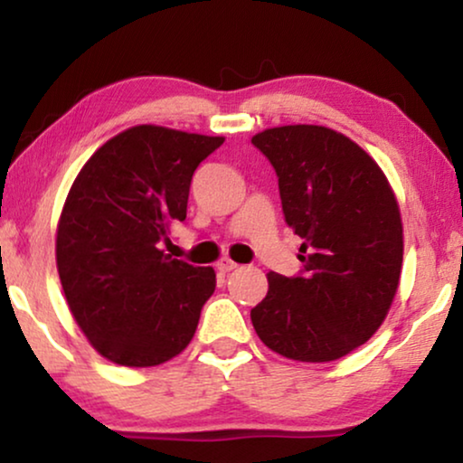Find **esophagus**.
<instances>
[{
	"instance_id": "obj_1",
	"label": "esophagus",
	"mask_w": 463,
	"mask_h": 463,
	"mask_svg": "<svg viewBox=\"0 0 463 463\" xmlns=\"http://www.w3.org/2000/svg\"><path fill=\"white\" fill-rule=\"evenodd\" d=\"M238 268V263H233L232 259H221V261L217 263V269L223 271V274H227V271H233Z\"/></svg>"
}]
</instances>
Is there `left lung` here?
<instances>
[{
    "label": "left lung",
    "mask_w": 463,
    "mask_h": 463,
    "mask_svg": "<svg viewBox=\"0 0 463 463\" xmlns=\"http://www.w3.org/2000/svg\"><path fill=\"white\" fill-rule=\"evenodd\" d=\"M278 176L282 213L303 238L297 276L269 271L250 309L269 350L301 363L337 360L382 326L402 268V223L375 160L325 126H280L252 137Z\"/></svg>",
    "instance_id": "8db88e82"
}]
</instances>
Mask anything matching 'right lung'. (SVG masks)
<instances>
[{
	"label": "right lung",
	"mask_w": 463,
	"mask_h": 463,
	"mask_svg": "<svg viewBox=\"0 0 463 463\" xmlns=\"http://www.w3.org/2000/svg\"><path fill=\"white\" fill-rule=\"evenodd\" d=\"M221 145L223 137L135 126L94 151L73 181L56 268L75 322L111 363L156 366L192 341L217 278L160 244L185 221L195 168Z\"/></svg>",
	"instance_id": "obj_1"
}]
</instances>
